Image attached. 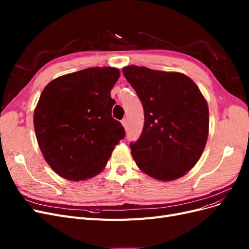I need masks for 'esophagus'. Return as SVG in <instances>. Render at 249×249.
<instances>
[{"label": "esophagus", "mask_w": 249, "mask_h": 249, "mask_svg": "<svg viewBox=\"0 0 249 249\" xmlns=\"http://www.w3.org/2000/svg\"><path fill=\"white\" fill-rule=\"evenodd\" d=\"M122 124H123L124 127H126V124H127V120H126V118L122 119Z\"/></svg>", "instance_id": "34e87169"}]
</instances>
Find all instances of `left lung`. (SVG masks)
<instances>
[{"instance_id":"8db88e82","label":"left lung","mask_w":249,"mask_h":249,"mask_svg":"<svg viewBox=\"0 0 249 249\" xmlns=\"http://www.w3.org/2000/svg\"><path fill=\"white\" fill-rule=\"evenodd\" d=\"M123 72L144 110L141 136L130 143L137 166L160 180L185 176L199 160L209 135V108L200 90L179 72L136 65Z\"/></svg>"}]
</instances>
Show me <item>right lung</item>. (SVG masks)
<instances>
[{
  "label": "right lung",
  "mask_w": 249,
  "mask_h": 249,
  "mask_svg": "<svg viewBox=\"0 0 249 249\" xmlns=\"http://www.w3.org/2000/svg\"><path fill=\"white\" fill-rule=\"evenodd\" d=\"M120 76L114 67H91L65 74L42 90L34 111L37 142L47 163L66 179L100 173L124 126L111 115V90Z\"/></svg>",
  "instance_id": "right-lung-1"
}]
</instances>
